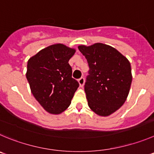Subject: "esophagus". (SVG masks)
I'll return each instance as SVG.
<instances>
[{
	"instance_id": "obj_1",
	"label": "esophagus",
	"mask_w": 154,
	"mask_h": 154,
	"mask_svg": "<svg viewBox=\"0 0 154 154\" xmlns=\"http://www.w3.org/2000/svg\"><path fill=\"white\" fill-rule=\"evenodd\" d=\"M79 83L80 85V87H83L85 84V79L83 77H81V78L79 79Z\"/></svg>"
}]
</instances>
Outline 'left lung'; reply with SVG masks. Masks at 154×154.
<instances>
[{"label":"left lung","mask_w":154,"mask_h":154,"mask_svg":"<svg viewBox=\"0 0 154 154\" xmlns=\"http://www.w3.org/2000/svg\"><path fill=\"white\" fill-rule=\"evenodd\" d=\"M87 59L88 75L85 84L88 104L92 111L107 116L123 105L131 87L129 61L116 49L102 43L79 46Z\"/></svg>","instance_id":"1"}]
</instances>
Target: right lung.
<instances>
[{"instance_id":"add662e5","label":"right lung","mask_w":154,"mask_h":154,"mask_svg":"<svg viewBox=\"0 0 154 154\" xmlns=\"http://www.w3.org/2000/svg\"><path fill=\"white\" fill-rule=\"evenodd\" d=\"M75 50L53 45L29 60L26 78L35 98L44 109L60 114L68 108L79 84L72 77L69 60Z\"/></svg>"}]
</instances>
